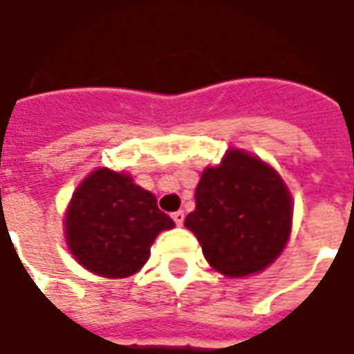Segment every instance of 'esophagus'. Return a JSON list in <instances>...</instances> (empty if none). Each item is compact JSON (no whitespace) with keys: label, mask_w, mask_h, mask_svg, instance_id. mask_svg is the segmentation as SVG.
<instances>
[{"label":"esophagus","mask_w":354,"mask_h":354,"mask_svg":"<svg viewBox=\"0 0 354 354\" xmlns=\"http://www.w3.org/2000/svg\"><path fill=\"white\" fill-rule=\"evenodd\" d=\"M184 218H185L184 211H176V212H172V220H174V222H176L178 226H182V224H184Z\"/></svg>","instance_id":"obj_1"}]
</instances>
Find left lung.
I'll return each instance as SVG.
<instances>
[{"label": "left lung", "mask_w": 354, "mask_h": 354, "mask_svg": "<svg viewBox=\"0 0 354 354\" xmlns=\"http://www.w3.org/2000/svg\"><path fill=\"white\" fill-rule=\"evenodd\" d=\"M291 195L276 170L241 149L207 167L195 189V211L185 216L214 270L241 278L264 270L288 243Z\"/></svg>", "instance_id": "left-lung-1"}]
</instances>
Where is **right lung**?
Returning <instances> with one entry per match:
<instances>
[{"label":"right lung","instance_id":"right-lung-1","mask_svg":"<svg viewBox=\"0 0 354 354\" xmlns=\"http://www.w3.org/2000/svg\"><path fill=\"white\" fill-rule=\"evenodd\" d=\"M174 228L151 192L124 172L97 169L73 194L65 216L66 245L86 270L128 278L147 263L155 237Z\"/></svg>","mask_w":354,"mask_h":354}]
</instances>
